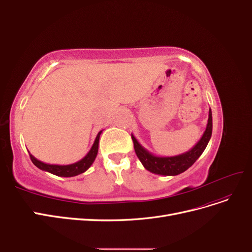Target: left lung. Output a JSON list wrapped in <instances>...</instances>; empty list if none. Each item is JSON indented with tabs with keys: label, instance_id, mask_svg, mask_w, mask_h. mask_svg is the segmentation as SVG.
Wrapping results in <instances>:
<instances>
[{
	"label": "left lung",
	"instance_id": "8db88e82",
	"mask_svg": "<svg viewBox=\"0 0 252 252\" xmlns=\"http://www.w3.org/2000/svg\"><path fill=\"white\" fill-rule=\"evenodd\" d=\"M212 133V113L209 109L208 123L206 126L201 140L197 142L194 146L184 152V154L174 156V157H158L151 154L146 148H144L139 141L134 138L131 133V138L134 146V151L143 166L148 171L161 174V175H178L186 171L189 167H191L197 158L201 157L205 148L207 147L208 142Z\"/></svg>",
	"mask_w": 252,
	"mask_h": 252
}]
</instances>
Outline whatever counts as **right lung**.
I'll return each mask as SVG.
<instances>
[{
	"label": "right lung",
	"mask_w": 252,
	"mask_h": 252,
	"mask_svg": "<svg viewBox=\"0 0 252 252\" xmlns=\"http://www.w3.org/2000/svg\"><path fill=\"white\" fill-rule=\"evenodd\" d=\"M102 133V130L97 133L96 138L94 140V143L93 145V147L90 148L88 151V154L84 157L82 159H80L79 162H75L70 165H53V164H46L43 163L39 159L35 158L32 155H30V158H32V163L40 168L41 170L50 172L55 175H58V177H64V178H70V177H75V175L81 174L83 172H85L89 167L93 165L94 162V159L97 155V150H98V141H100V135Z\"/></svg>",
	"instance_id": "right-lung-1"
}]
</instances>
